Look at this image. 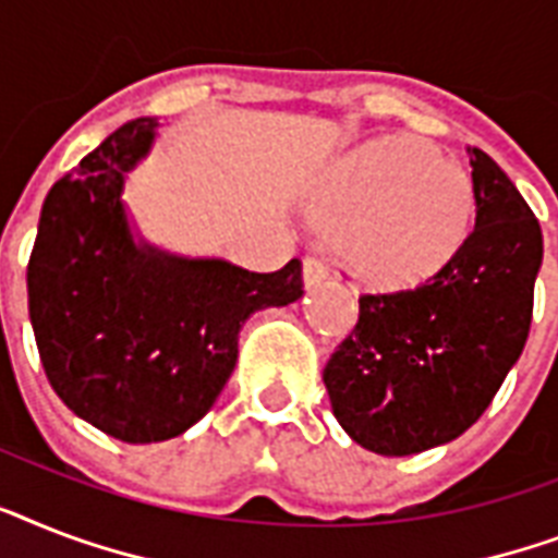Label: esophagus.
<instances>
[{
	"mask_svg": "<svg viewBox=\"0 0 558 558\" xmlns=\"http://www.w3.org/2000/svg\"><path fill=\"white\" fill-rule=\"evenodd\" d=\"M326 278H329V269H326V264L320 257H306V260H303V287L315 289L320 287Z\"/></svg>",
	"mask_w": 558,
	"mask_h": 558,
	"instance_id": "1",
	"label": "esophagus"
}]
</instances>
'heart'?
<instances>
[{
    "instance_id": "1",
    "label": "heart",
    "mask_w": 558,
    "mask_h": 558,
    "mask_svg": "<svg viewBox=\"0 0 558 558\" xmlns=\"http://www.w3.org/2000/svg\"><path fill=\"white\" fill-rule=\"evenodd\" d=\"M347 264L375 283H412L464 243L473 185L418 140H378L343 157L315 194Z\"/></svg>"
}]
</instances>
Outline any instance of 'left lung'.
Returning a JSON list of instances; mask_svg holds the SVG:
<instances>
[{
	"label": "left lung",
	"mask_w": 558,
	"mask_h": 558,
	"mask_svg": "<svg viewBox=\"0 0 558 558\" xmlns=\"http://www.w3.org/2000/svg\"><path fill=\"white\" fill-rule=\"evenodd\" d=\"M475 229L415 289L361 294L324 366L335 418L378 456H412L470 429L524 350L542 229L510 177L468 148Z\"/></svg>",
	"instance_id": "8db88e82"
}]
</instances>
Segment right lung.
<instances>
[{
  "label": "right lung",
  "mask_w": 558,
  "mask_h": 558,
  "mask_svg": "<svg viewBox=\"0 0 558 558\" xmlns=\"http://www.w3.org/2000/svg\"><path fill=\"white\" fill-rule=\"evenodd\" d=\"M157 125L125 122L53 183L28 264L31 326L53 392L129 444L194 427L238 364L248 315L303 294L298 257L260 275L140 238L122 192Z\"/></svg>",
  "instance_id": "1"
}]
</instances>
